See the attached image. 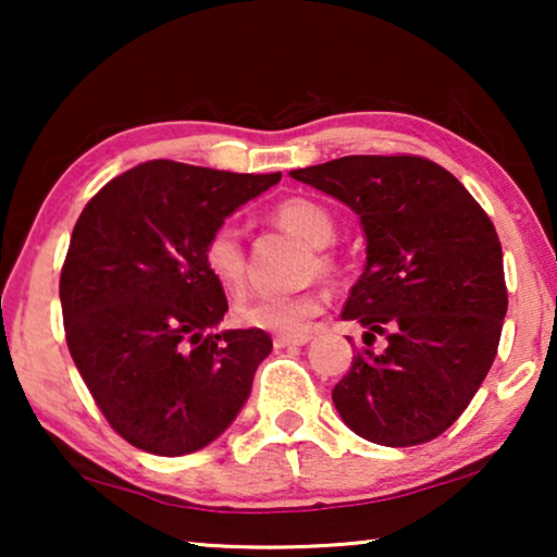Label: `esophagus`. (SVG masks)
I'll return each mask as SVG.
<instances>
[{
	"mask_svg": "<svg viewBox=\"0 0 557 557\" xmlns=\"http://www.w3.org/2000/svg\"><path fill=\"white\" fill-rule=\"evenodd\" d=\"M309 339H311V334H278V337L273 339V345H276L278 349L301 347V345H307Z\"/></svg>",
	"mask_w": 557,
	"mask_h": 557,
	"instance_id": "1",
	"label": "esophagus"
}]
</instances>
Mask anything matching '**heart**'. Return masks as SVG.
Masks as SVG:
<instances>
[{
	"label": "heart",
	"mask_w": 557,
	"mask_h": 557,
	"mask_svg": "<svg viewBox=\"0 0 557 557\" xmlns=\"http://www.w3.org/2000/svg\"><path fill=\"white\" fill-rule=\"evenodd\" d=\"M273 223L284 231L299 235L309 246L324 248L334 238V218L319 202L292 197L273 208ZM202 263L212 278L225 292L238 294L246 286V246H243L240 227L235 223H220L210 231L202 246ZM332 258L319 250L317 261L309 263V273L326 271ZM324 309V292L317 286L301 288L292 294H263L253 299H243L233 307V319L250 330H265L278 334L301 332L319 311Z\"/></svg>",
	"instance_id": "b5f03b06"
}]
</instances>
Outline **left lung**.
I'll return each instance as SVG.
<instances>
[{
  "mask_svg": "<svg viewBox=\"0 0 557 557\" xmlns=\"http://www.w3.org/2000/svg\"><path fill=\"white\" fill-rule=\"evenodd\" d=\"M294 180L345 202L364 231V269L342 319L364 326L334 385L337 413L380 446L441 436L474 398L507 314L492 220L444 166L423 157H342ZM375 336L386 337L372 350Z\"/></svg>",
  "mask_w": 557,
  "mask_h": 557,
  "instance_id": "8db88e82",
  "label": "left lung"
}]
</instances>
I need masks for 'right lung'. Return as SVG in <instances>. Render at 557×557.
I'll list each match as a JSON object with an SVG mask.
<instances>
[{
    "mask_svg": "<svg viewBox=\"0 0 557 557\" xmlns=\"http://www.w3.org/2000/svg\"><path fill=\"white\" fill-rule=\"evenodd\" d=\"M278 180L154 159L83 208L60 273L67 349L111 429L141 451H200L246 406L273 342L215 330L227 301L202 246Z\"/></svg>",
    "mask_w": 557,
    "mask_h": 557,
    "instance_id": "add662e5",
    "label": "right lung"
}]
</instances>
